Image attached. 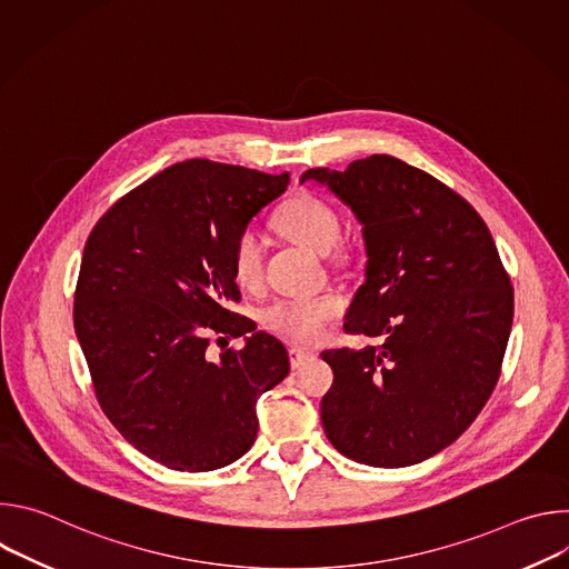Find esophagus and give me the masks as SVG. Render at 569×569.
<instances>
[{"instance_id":"obj_1","label":"esophagus","mask_w":569,"mask_h":569,"mask_svg":"<svg viewBox=\"0 0 569 569\" xmlns=\"http://www.w3.org/2000/svg\"><path fill=\"white\" fill-rule=\"evenodd\" d=\"M288 356H290L292 369H297V367L303 365L308 358H312V351H306V349H301V347H292V349L288 351Z\"/></svg>"}]
</instances>
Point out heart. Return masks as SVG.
Listing matches in <instances>:
<instances>
[{"label": "heart", "mask_w": 569, "mask_h": 569, "mask_svg": "<svg viewBox=\"0 0 569 569\" xmlns=\"http://www.w3.org/2000/svg\"><path fill=\"white\" fill-rule=\"evenodd\" d=\"M277 227L299 246L327 254L340 240V218L327 204L312 196L290 198L274 216ZM231 270L240 286L254 288L261 283L263 248L254 229L240 231L233 252ZM342 299L338 295H301L286 297L263 310V327L295 345H312L327 336L331 323L342 315Z\"/></svg>", "instance_id": "heart-1"}]
</instances>
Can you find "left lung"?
I'll return each instance as SVG.
<instances>
[{"label": "left lung", "mask_w": 569, "mask_h": 569, "mask_svg": "<svg viewBox=\"0 0 569 569\" xmlns=\"http://www.w3.org/2000/svg\"><path fill=\"white\" fill-rule=\"evenodd\" d=\"M362 224L365 283L347 333L380 347L323 351L333 385L321 426L345 457L400 468L463 435L500 378L513 288L493 236L452 189L391 154L310 169Z\"/></svg>", "instance_id": "1"}]
</instances>
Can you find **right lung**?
<instances>
[{
    "instance_id": "1",
    "label": "right lung",
    "mask_w": 569,
    "mask_h": 569,
    "mask_svg": "<svg viewBox=\"0 0 569 569\" xmlns=\"http://www.w3.org/2000/svg\"><path fill=\"white\" fill-rule=\"evenodd\" d=\"M288 184V173L189 159L121 198L86 242L76 338L106 417L161 466L240 459L257 439V400L290 371L286 345L231 310L233 242ZM211 332L243 349L209 359Z\"/></svg>"
}]
</instances>
